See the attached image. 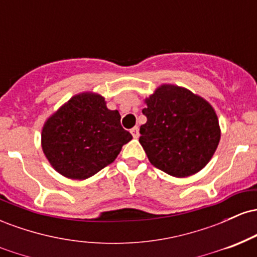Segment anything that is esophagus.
Wrapping results in <instances>:
<instances>
[{"mask_svg": "<svg viewBox=\"0 0 257 257\" xmlns=\"http://www.w3.org/2000/svg\"><path fill=\"white\" fill-rule=\"evenodd\" d=\"M131 133H132V135H133V138H135V139H138L139 138V128L138 126H134V128H132L131 129Z\"/></svg>", "mask_w": 257, "mask_h": 257, "instance_id": "1", "label": "esophagus"}]
</instances>
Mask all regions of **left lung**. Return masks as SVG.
<instances>
[{
  "mask_svg": "<svg viewBox=\"0 0 257 257\" xmlns=\"http://www.w3.org/2000/svg\"><path fill=\"white\" fill-rule=\"evenodd\" d=\"M146 123L139 139L147 158L162 172L185 178L203 169L220 141V126L208 101L185 88L159 87L146 99Z\"/></svg>",
  "mask_w": 257,
  "mask_h": 257,
  "instance_id": "1",
  "label": "left lung"
}]
</instances>
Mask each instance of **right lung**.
<instances>
[{
	"label": "right lung",
	"mask_w": 257,
	"mask_h": 257,
	"mask_svg": "<svg viewBox=\"0 0 257 257\" xmlns=\"http://www.w3.org/2000/svg\"><path fill=\"white\" fill-rule=\"evenodd\" d=\"M132 139L120 125L118 111L108 110L101 95L83 93L47 120L42 149L58 173L83 180L111 164Z\"/></svg>",
	"instance_id": "add662e5"
}]
</instances>
